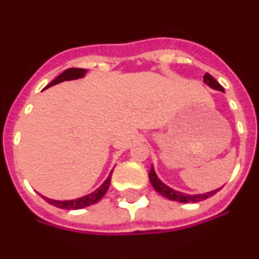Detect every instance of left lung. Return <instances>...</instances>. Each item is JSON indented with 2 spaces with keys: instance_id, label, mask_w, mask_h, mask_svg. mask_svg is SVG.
I'll return each mask as SVG.
<instances>
[{
  "instance_id": "left-lung-1",
  "label": "left lung",
  "mask_w": 259,
  "mask_h": 259,
  "mask_svg": "<svg viewBox=\"0 0 259 259\" xmlns=\"http://www.w3.org/2000/svg\"><path fill=\"white\" fill-rule=\"evenodd\" d=\"M203 83L207 84L210 88L217 89V91H221V92H224L223 87H222L221 84H219L218 81H217V80H215L210 74L203 75ZM149 180H150V183H152L153 188H154L158 193L161 194V196H163V197L168 198V200H171V201H179V202H184V203L200 202V201H202V200H206V198L214 196V194L217 193L219 189H221V188H218V189H215V191L206 192V193H203V194H187V193H183V192L175 191V189L170 188L168 185H166L164 183H162L161 180L158 179V176H157V174H155L154 167L153 166L149 171Z\"/></svg>"
}]
</instances>
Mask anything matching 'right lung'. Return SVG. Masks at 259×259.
I'll use <instances>...</instances> for the list:
<instances>
[{
	"mask_svg": "<svg viewBox=\"0 0 259 259\" xmlns=\"http://www.w3.org/2000/svg\"><path fill=\"white\" fill-rule=\"evenodd\" d=\"M85 72L87 70H84V68H68V70L63 71L59 76H57L56 79L53 80L52 83L48 84L47 88H49V87L52 85H56V84L58 83H62V81H67V80H75V79H80V77H84ZM111 174H113V171L109 174L107 179L102 183V185L100 187V188L96 189V191L92 192V193L87 194V196H84V197L76 198V200H66V201L52 200V198L44 197V196H42V197L45 198V201H47L48 203H50V205H53V206L59 207V209L77 210V209H83V207H87V206H91V205H93V203L98 202V201L101 200V198L105 196V193H106L107 189H109L110 182H111Z\"/></svg>",
	"mask_w": 259,
	"mask_h": 259,
	"instance_id": "1",
	"label": "right lung"
}]
</instances>
